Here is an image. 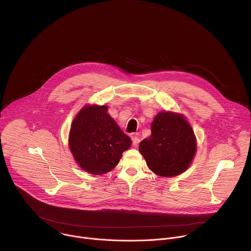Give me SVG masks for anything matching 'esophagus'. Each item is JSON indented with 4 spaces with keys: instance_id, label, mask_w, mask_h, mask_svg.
I'll return each instance as SVG.
<instances>
[{
    "instance_id": "34e87169",
    "label": "esophagus",
    "mask_w": 251,
    "mask_h": 251,
    "mask_svg": "<svg viewBox=\"0 0 251 251\" xmlns=\"http://www.w3.org/2000/svg\"><path fill=\"white\" fill-rule=\"evenodd\" d=\"M132 141H133V146L137 147L139 145V143H140V138L138 136H133Z\"/></svg>"
}]
</instances>
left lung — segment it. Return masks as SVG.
Instances as JSON below:
<instances>
[{"instance_id": "left-lung-1", "label": "left lung", "mask_w": 251, "mask_h": 251, "mask_svg": "<svg viewBox=\"0 0 251 251\" xmlns=\"http://www.w3.org/2000/svg\"><path fill=\"white\" fill-rule=\"evenodd\" d=\"M151 130V136L139 145L149 169L162 176L185 172L197 147L194 131L186 119L175 113L160 112L153 120Z\"/></svg>"}]
</instances>
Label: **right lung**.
<instances>
[{"label":"right lung","instance_id":"obj_1","mask_svg":"<svg viewBox=\"0 0 251 251\" xmlns=\"http://www.w3.org/2000/svg\"><path fill=\"white\" fill-rule=\"evenodd\" d=\"M106 106H85L69 133V148L77 164L92 175L110 172L132 141L107 114Z\"/></svg>","mask_w":251,"mask_h":251}]
</instances>
